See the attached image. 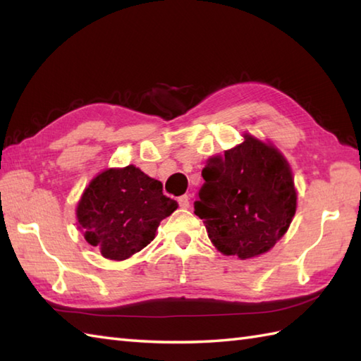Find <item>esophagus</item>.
<instances>
[{"instance_id": "esophagus-1", "label": "esophagus", "mask_w": 361, "mask_h": 361, "mask_svg": "<svg viewBox=\"0 0 361 361\" xmlns=\"http://www.w3.org/2000/svg\"><path fill=\"white\" fill-rule=\"evenodd\" d=\"M178 204H180V208L188 209L189 206H190V197H189V195H181V197L178 198Z\"/></svg>"}]
</instances>
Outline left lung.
<instances>
[{
    "mask_svg": "<svg viewBox=\"0 0 361 361\" xmlns=\"http://www.w3.org/2000/svg\"><path fill=\"white\" fill-rule=\"evenodd\" d=\"M194 203L221 255L239 259L270 251L295 217L298 194L288 161L271 142L250 133L206 161Z\"/></svg>",
    "mask_w": 361,
    "mask_h": 361,
    "instance_id": "1",
    "label": "left lung"
}]
</instances>
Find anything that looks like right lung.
<instances>
[{"label": "right lung", "mask_w": 361, "mask_h": 361, "mask_svg": "<svg viewBox=\"0 0 361 361\" xmlns=\"http://www.w3.org/2000/svg\"><path fill=\"white\" fill-rule=\"evenodd\" d=\"M178 208L161 181L141 169L111 167L97 173L75 208L85 240L110 260H126L155 239L159 221Z\"/></svg>", "instance_id": "add662e5"}]
</instances>
